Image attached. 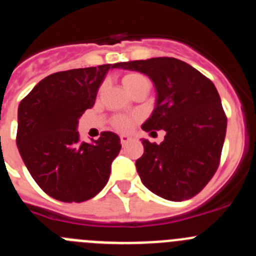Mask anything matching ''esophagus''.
<instances>
[{
    "mask_svg": "<svg viewBox=\"0 0 256 256\" xmlns=\"http://www.w3.org/2000/svg\"><path fill=\"white\" fill-rule=\"evenodd\" d=\"M130 141H132V137H130V136H126V134L120 136V144H123V146H126V144Z\"/></svg>",
    "mask_w": 256,
    "mask_h": 256,
    "instance_id": "obj_1",
    "label": "esophagus"
}]
</instances>
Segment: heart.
<instances>
[{
	"label": "heart",
	"instance_id": "heart-1",
	"mask_svg": "<svg viewBox=\"0 0 256 256\" xmlns=\"http://www.w3.org/2000/svg\"><path fill=\"white\" fill-rule=\"evenodd\" d=\"M142 82H148V79L142 76L141 74L137 73H130L126 74V76L122 78V84H123L124 90L126 92L130 91L133 87H136L137 84ZM136 119L134 118H130V116H124V115H118V116L114 118V120H112V126H115V130H120V132H128L134 124Z\"/></svg>",
	"mask_w": 256,
	"mask_h": 256
}]
</instances>
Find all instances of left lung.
<instances>
[{"label":"left lung","instance_id":"8db88e82","mask_svg":"<svg viewBox=\"0 0 256 256\" xmlns=\"http://www.w3.org/2000/svg\"><path fill=\"white\" fill-rule=\"evenodd\" d=\"M114 68L146 74L156 90L146 132L165 130L160 144L142 140L144 155L136 168L142 183L170 201L198 195L216 174L227 130V116L210 79L184 61L152 58L116 62Z\"/></svg>","mask_w":256,"mask_h":256}]
</instances>
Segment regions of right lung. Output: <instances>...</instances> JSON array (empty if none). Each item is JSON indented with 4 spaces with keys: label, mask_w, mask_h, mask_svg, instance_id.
<instances>
[{
    "label": "right lung",
    "mask_w": 256,
    "mask_h": 256,
    "mask_svg": "<svg viewBox=\"0 0 256 256\" xmlns=\"http://www.w3.org/2000/svg\"><path fill=\"white\" fill-rule=\"evenodd\" d=\"M112 64L58 72L42 79L18 108L16 144L33 180L47 195L82 202L105 187L122 148L119 136L79 138V118L96 101Z\"/></svg>",
    "instance_id": "1"
}]
</instances>
